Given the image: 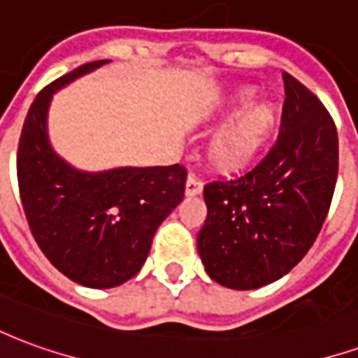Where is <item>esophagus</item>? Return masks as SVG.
<instances>
[{
  "label": "esophagus",
  "mask_w": 358,
  "mask_h": 358,
  "mask_svg": "<svg viewBox=\"0 0 358 358\" xmlns=\"http://www.w3.org/2000/svg\"><path fill=\"white\" fill-rule=\"evenodd\" d=\"M203 192V182L195 174H189L186 180V195H199Z\"/></svg>",
  "instance_id": "obj_1"
}]
</instances>
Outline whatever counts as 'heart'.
<instances>
[{"label":"heart","instance_id":"obj_1","mask_svg":"<svg viewBox=\"0 0 358 358\" xmlns=\"http://www.w3.org/2000/svg\"><path fill=\"white\" fill-rule=\"evenodd\" d=\"M253 88H238L226 101V115H234L209 148L213 166L220 172H240L261 155L280 124V110L270 101H255Z\"/></svg>","mask_w":358,"mask_h":358}]
</instances>
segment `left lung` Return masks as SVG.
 <instances>
[{
	"label": "left lung",
	"mask_w": 358,
	"mask_h": 358,
	"mask_svg": "<svg viewBox=\"0 0 358 358\" xmlns=\"http://www.w3.org/2000/svg\"><path fill=\"white\" fill-rule=\"evenodd\" d=\"M276 143L240 178L203 189L197 251L215 282L257 289L285 276L320 234L338 180V130L322 101L284 73Z\"/></svg>",
	"instance_id": "8db88e82"
}]
</instances>
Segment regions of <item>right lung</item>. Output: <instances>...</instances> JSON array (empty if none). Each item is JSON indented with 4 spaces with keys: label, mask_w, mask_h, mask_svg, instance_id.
<instances>
[{
    "label": "right lung",
    "mask_w": 358,
    "mask_h": 358,
    "mask_svg": "<svg viewBox=\"0 0 358 358\" xmlns=\"http://www.w3.org/2000/svg\"><path fill=\"white\" fill-rule=\"evenodd\" d=\"M109 61H94L61 76L36 95L17 151V178L30 232L50 263L94 289L124 284L140 272L157 228L184 199L186 166L82 172L48 140L53 94Z\"/></svg>",
    "instance_id": "add662e5"
}]
</instances>
